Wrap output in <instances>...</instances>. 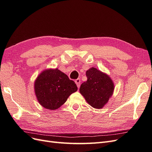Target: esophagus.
<instances>
[{
  "instance_id": "1",
  "label": "esophagus",
  "mask_w": 152,
  "mask_h": 152,
  "mask_svg": "<svg viewBox=\"0 0 152 152\" xmlns=\"http://www.w3.org/2000/svg\"><path fill=\"white\" fill-rule=\"evenodd\" d=\"M75 83H76V85H77V88H80V83H81V81H80V80L79 79V78H77V79H76V80H75Z\"/></svg>"
}]
</instances>
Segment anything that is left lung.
<instances>
[{
	"instance_id": "obj_1",
	"label": "left lung",
	"mask_w": 152,
	"mask_h": 152,
	"mask_svg": "<svg viewBox=\"0 0 152 152\" xmlns=\"http://www.w3.org/2000/svg\"><path fill=\"white\" fill-rule=\"evenodd\" d=\"M86 76L87 80L81 85L80 92L93 108H103L113 94V81L107 74L95 67L88 69Z\"/></svg>"
}]
</instances>
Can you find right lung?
<instances>
[{
  "mask_svg": "<svg viewBox=\"0 0 152 152\" xmlns=\"http://www.w3.org/2000/svg\"><path fill=\"white\" fill-rule=\"evenodd\" d=\"M34 88L38 103L51 110L59 108L77 90L75 83L57 68L43 71L34 81Z\"/></svg>",
  "mask_w": 152,
  "mask_h": 152,
  "instance_id": "right-lung-1",
  "label": "right lung"
}]
</instances>
